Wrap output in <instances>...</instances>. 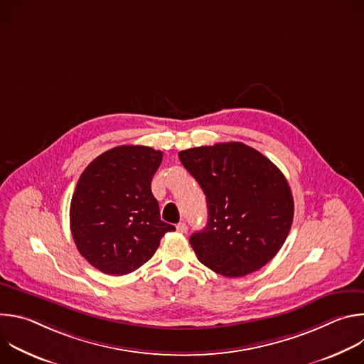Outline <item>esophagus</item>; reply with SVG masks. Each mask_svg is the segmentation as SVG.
Instances as JSON below:
<instances>
[{"label": "esophagus", "instance_id": "esophagus-1", "mask_svg": "<svg viewBox=\"0 0 364 364\" xmlns=\"http://www.w3.org/2000/svg\"><path fill=\"white\" fill-rule=\"evenodd\" d=\"M177 232H178V233H186V232H187V225H186L184 222H180V223L177 225Z\"/></svg>", "mask_w": 364, "mask_h": 364}]
</instances>
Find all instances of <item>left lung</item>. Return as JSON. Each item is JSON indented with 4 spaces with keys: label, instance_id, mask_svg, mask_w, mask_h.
<instances>
[{
    "label": "left lung",
    "instance_id": "8db88e82",
    "mask_svg": "<svg viewBox=\"0 0 364 364\" xmlns=\"http://www.w3.org/2000/svg\"><path fill=\"white\" fill-rule=\"evenodd\" d=\"M207 200V225L190 237L198 261L228 278L265 267L282 247L294 219V198L281 170L242 142L178 152Z\"/></svg>",
    "mask_w": 364,
    "mask_h": 364
}]
</instances>
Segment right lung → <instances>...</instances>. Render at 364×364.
<instances>
[{
	"label": "right lung",
	"mask_w": 364,
	"mask_h": 364,
	"mask_svg": "<svg viewBox=\"0 0 364 364\" xmlns=\"http://www.w3.org/2000/svg\"><path fill=\"white\" fill-rule=\"evenodd\" d=\"M163 152L115 146L80 174L70 203V230L86 261L107 275H127L148 262L167 232L151 180Z\"/></svg>",
	"instance_id": "1"
}]
</instances>
